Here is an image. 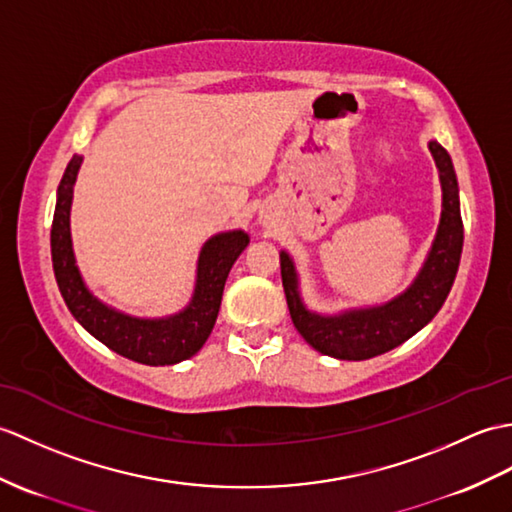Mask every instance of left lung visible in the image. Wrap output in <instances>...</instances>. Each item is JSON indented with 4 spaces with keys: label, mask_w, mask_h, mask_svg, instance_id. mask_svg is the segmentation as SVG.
Listing matches in <instances>:
<instances>
[{
    "label": "left lung",
    "mask_w": 512,
    "mask_h": 512,
    "mask_svg": "<svg viewBox=\"0 0 512 512\" xmlns=\"http://www.w3.org/2000/svg\"><path fill=\"white\" fill-rule=\"evenodd\" d=\"M438 178L443 185V213L434 246L417 281L382 307L347 312L342 316H318L307 312L299 288L292 259L281 253V281L285 301L296 331L320 353L338 360H368L399 347L423 329L441 310L454 285L460 253H462V218L458 200V181L447 150L432 141Z\"/></svg>",
    "instance_id": "8db88e82"
}]
</instances>
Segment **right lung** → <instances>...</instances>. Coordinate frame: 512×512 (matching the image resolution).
<instances>
[{"label": "right lung", "instance_id": "add662e5", "mask_svg": "<svg viewBox=\"0 0 512 512\" xmlns=\"http://www.w3.org/2000/svg\"><path fill=\"white\" fill-rule=\"evenodd\" d=\"M80 163L82 157L71 159L58 185L50 235L54 277L69 312L91 336L133 362L165 366L192 358L216 325L224 283L235 259L248 246V235L244 231L222 233L202 246L194 299L181 314L161 320H139L109 310L85 288L71 251L69 207Z\"/></svg>", "mask_w": 512, "mask_h": 512}]
</instances>
